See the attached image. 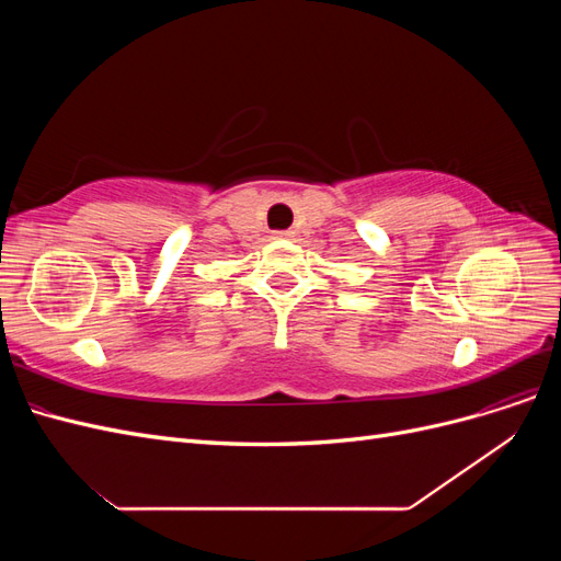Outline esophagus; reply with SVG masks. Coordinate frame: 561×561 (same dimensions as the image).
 <instances>
[{"label": "esophagus", "mask_w": 561, "mask_h": 561, "mask_svg": "<svg viewBox=\"0 0 561 561\" xmlns=\"http://www.w3.org/2000/svg\"><path fill=\"white\" fill-rule=\"evenodd\" d=\"M276 239H293V231L285 229V231H274Z\"/></svg>", "instance_id": "esophagus-1"}]
</instances>
